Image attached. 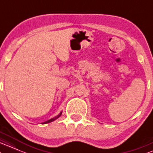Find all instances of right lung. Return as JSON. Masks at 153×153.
<instances>
[{"label": "right lung", "mask_w": 153, "mask_h": 153, "mask_svg": "<svg viewBox=\"0 0 153 153\" xmlns=\"http://www.w3.org/2000/svg\"><path fill=\"white\" fill-rule=\"evenodd\" d=\"M62 112H61L59 113V114H58V115H56V117H54L51 118V119L48 120H47V121L44 122V123H41V124H47V123H51V122L54 121V120H56V119H58V118L59 117H60L61 115H62Z\"/></svg>", "instance_id": "1"}]
</instances>
